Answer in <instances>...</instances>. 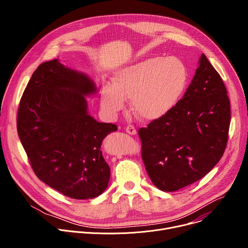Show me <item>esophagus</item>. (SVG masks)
<instances>
[{
  "mask_svg": "<svg viewBox=\"0 0 248 248\" xmlns=\"http://www.w3.org/2000/svg\"><path fill=\"white\" fill-rule=\"evenodd\" d=\"M125 131H126L128 134H131V135L136 134V129H135V127L132 126V125H127V126L125 127Z\"/></svg>",
  "mask_w": 248,
  "mask_h": 248,
  "instance_id": "1",
  "label": "esophagus"
}]
</instances>
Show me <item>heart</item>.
<instances>
[{
	"label": "heart",
	"instance_id": "b5f03b06",
	"mask_svg": "<svg viewBox=\"0 0 248 248\" xmlns=\"http://www.w3.org/2000/svg\"><path fill=\"white\" fill-rule=\"evenodd\" d=\"M187 83V69L174 57H152L118 69L112 84L101 89V108L111 117L130 99L136 116L146 121L162 118L181 98Z\"/></svg>",
	"mask_w": 248,
	"mask_h": 248
}]
</instances>
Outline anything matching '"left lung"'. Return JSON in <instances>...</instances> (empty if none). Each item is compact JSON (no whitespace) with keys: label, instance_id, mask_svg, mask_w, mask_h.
Returning <instances> with one entry per match:
<instances>
[{"label":"left lung","instance_id":"left-lung-1","mask_svg":"<svg viewBox=\"0 0 248 248\" xmlns=\"http://www.w3.org/2000/svg\"><path fill=\"white\" fill-rule=\"evenodd\" d=\"M230 123L225 84L202 54L183 99L138 130L142 160L153 185L171 192L202 179L225 152Z\"/></svg>","mask_w":248,"mask_h":248}]
</instances>
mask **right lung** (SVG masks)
I'll use <instances>...</instances> for the list:
<instances>
[{
    "label": "right lung",
    "mask_w": 248,
    "mask_h": 248,
    "mask_svg": "<svg viewBox=\"0 0 248 248\" xmlns=\"http://www.w3.org/2000/svg\"><path fill=\"white\" fill-rule=\"evenodd\" d=\"M94 81L59 60L41 63L20 99L16 126L21 144L38 179L74 199H91L107 188L111 170L103 139L118 130L88 113Z\"/></svg>",
    "instance_id": "1"
}]
</instances>
